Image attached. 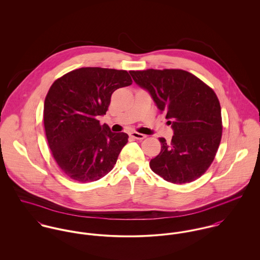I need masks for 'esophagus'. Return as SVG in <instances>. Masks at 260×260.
Wrapping results in <instances>:
<instances>
[{"label": "esophagus", "mask_w": 260, "mask_h": 260, "mask_svg": "<svg viewBox=\"0 0 260 260\" xmlns=\"http://www.w3.org/2000/svg\"><path fill=\"white\" fill-rule=\"evenodd\" d=\"M130 136L134 139H137V140H142V139L146 138V136L144 134H141V133H138V132H131Z\"/></svg>", "instance_id": "1"}]
</instances>
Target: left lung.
I'll return each mask as SVG.
<instances>
[{"label": "left lung", "instance_id": "left-lung-1", "mask_svg": "<svg viewBox=\"0 0 260 260\" xmlns=\"http://www.w3.org/2000/svg\"><path fill=\"white\" fill-rule=\"evenodd\" d=\"M134 82L148 91L157 108L166 113L174 135L159 138L160 153L150 161L164 180L189 183L211 165L222 136L221 108L214 91L184 70L130 71Z\"/></svg>", "mask_w": 260, "mask_h": 260}]
</instances>
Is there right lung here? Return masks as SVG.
Segmentation results:
<instances>
[{
  "label": "right lung",
  "mask_w": 260,
  "mask_h": 260,
  "mask_svg": "<svg viewBox=\"0 0 260 260\" xmlns=\"http://www.w3.org/2000/svg\"><path fill=\"white\" fill-rule=\"evenodd\" d=\"M132 84L127 71L86 67L56 80L44 103L49 147L62 171L79 182L99 180L113 169L128 142L124 132L100 125L112 93Z\"/></svg>",
  "instance_id": "1"
}]
</instances>
